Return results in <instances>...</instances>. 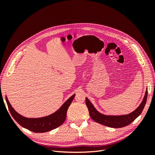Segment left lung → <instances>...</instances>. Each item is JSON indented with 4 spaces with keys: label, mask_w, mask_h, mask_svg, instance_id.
I'll list each match as a JSON object with an SVG mask.
<instances>
[{
    "label": "left lung",
    "mask_w": 155,
    "mask_h": 155,
    "mask_svg": "<svg viewBox=\"0 0 155 155\" xmlns=\"http://www.w3.org/2000/svg\"><path fill=\"white\" fill-rule=\"evenodd\" d=\"M147 97V90L145 91L143 99L137 109H135L130 114L120 116H111L101 114L96 109L94 106L88 100L87 97L85 98V101L89 111V114L94 121H95L97 123L109 127L121 128L132 123L142 113L145 104H146Z\"/></svg>",
    "instance_id": "left-lung-1"
}]
</instances>
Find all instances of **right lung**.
<instances>
[{
    "label": "right lung",
    "mask_w": 155,
    "mask_h": 155,
    "mask_svg": "<svg viewBox=\"0 0 155 155\" xmlns=\"http://www.w3.org/2000/svg\"><path fill=\"white\" fill-rule=\"evenodd\" d=\"M74 97L75 94L70 97L62 106L53 114L37 118H29L21 115L12 107L7 96H6V101L12 117L22 127L34 133H45L57 128L63 124L66 119L67 110Z\"/></svg>",
    "instance_id": "right-lung-1"
}]
</instances>
